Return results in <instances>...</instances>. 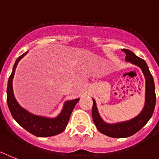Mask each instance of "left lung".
Here are the masks:
<instances>
[{
  "label": "left lung",
  "mask_w": 159,
  "mask_h": 159,
  "mask_svg": "<svg viewBox=\"0 0 159 159\" xmlns=\"http://www.w3.org/2000/svg\"><path fill=\"white\" fill-rule=\"evenodd\" d=\"M125 53V61L139 66L142 70L146 79V96L145 105L140 114L135 118L128 121L117 122V123H107L101 118L98 110L97 108L96 102L93 98L92 107V118L97 129L103 134L111 138H127L137 133L146 125L150 118L152 117L156 102L155 86L152 75L149 70L148 66L143 59L137 57L132 51L129 49H122Z\"/></svg>",
  "instance_id": "left-lung-1"
}]
</instances>
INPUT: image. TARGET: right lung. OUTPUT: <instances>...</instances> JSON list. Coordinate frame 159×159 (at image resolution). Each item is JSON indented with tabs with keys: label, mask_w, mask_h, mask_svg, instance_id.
I'll return each mask as SVG.
<instances>
[{
	"label": "right lung",
	"mask_w": 159,
	"mask_h": 159,
	"mask_svg": "<svg viewBox=\"0 0 159 159\" xmlns=\"http://www.w3.org/2000/svg\"><path fill=\"white\" fill-rule=\"evenodd\" d=\"M28 51L20 56L15 61L13 71L8 81L7 85V103L13 118L20 126L37 137H50L61 134L65 130L68 124L71 113L79 98L66 101L62 110L56 118H47L36 115L26 110L19 105L16 100L13 89V79L16 66L25 56Z\"/></svg>",
	"instance_id": "obj_1"
}]
</instances>
